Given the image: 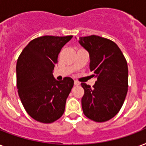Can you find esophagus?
Returning <instances> with one entry per match:
<instances>
[{
	"label": "esophagus",
	"mask_w": 146,
	"mask_h": 146,
	"mask_svg": "<svg viewBox=\"0 0 146 146\" xmlns=\"http://www.w3.org/2000/svg\"><path fill=\"white\" fill-rule=\"evenodd\" d=\"M80 84V82H78V81H76V80L74 81V85L75 86H79Z\"/></svg>",
	"instance_id": "obj_1"
}]
</instances>
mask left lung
<instances>
[{"instance_id":"1","label":"left lung","mask_w":146,"mask_h":146,"mask_svg":"<svg viewBox=\"0 0 146 146\" xmlns=\"http://www.w3.org/2000/svg\"><path fill=\"white\" fill-rule=\"evenodd\" d=\"M79 43L89 52L90 69L96 81L84 90L82 108L84 115L97 122L113 118L122 108L128 92V66L122 51L113 41L91 35L80 37Z\"/></svg>"}]
</instances>
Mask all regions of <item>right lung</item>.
Masks as SVG:
<instances>
[{"label":"right lung","mask_w":146,"mask_h":146,"mask_svg":"<svg viewBox=\"0 0 146 146\" xmlns=\"http://www.w3.org/2000/svg\"><path fill=\"white\" fill-rule=\"evenodd\" d=\"M73 36H43L33 39L17 62V87L29 115L43 123H51L63 115L73 80L53 76L61 49Z\"/></svg>","instance_id":"add662e5"}]
</instances>
